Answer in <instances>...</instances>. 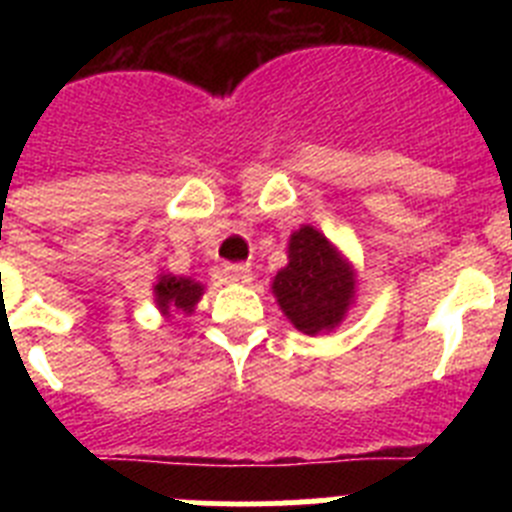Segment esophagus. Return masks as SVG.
I'll return each mask as SVG.
<instances>
[{
    "mask_svg": "<svg viewBox=\"0 0 512 512\" xmlns=\"http://www.w3.org/2000/svg\"><path fill=\"white\" fill-rule=\"evenodd\" d=\"M223 277L225 282L230 284H248L251 282V266L248 264H235V266H228V269H223Z\"/></svg>",
    "mask_w": 512,
    "mask_h": 512,
    "instance_id": "esophagus-1",
    "label": "esophagus"
}]
</instances>
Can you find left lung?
I'll return each mask as SVG.
<instances>
[{
	"label": "left lung",
	"mask_w": 512,
	"mask_h": 512,
	"mask_svg": "<svg viewBox=\"0 0 512 512\" xmlns=\"http://www.w3.org/2000/svg\"><path fill=\"white\" fill-rule=\"evenodd\" d=\"M287 259L271 292L289 323L305 336L341 325L356 297V271L346 256L320 230L302 225L289 238Z\"/></svg>",
	"instance_id": "left-lung-1"
}]
</instances>
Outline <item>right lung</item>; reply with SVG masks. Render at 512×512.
I'll use <instances>...</instances> for the list:
<instances>
[{"label": "right lung", "mask_w": 512, "mask_h": 512, "mask_svg": "<svg viewBox=\"0 0 512 512\" xmlns=\"http://www.w3.org/2000/svg\"><path fill=\"white\" fill-rule=\"evenodd\" d=\"M202 292L205 287L200 282H194L192 277H174V274H161L158 282L153 284L156 307L166 318H171L174 312H192L194 305L200 302Z\"/></svg>", "instance_id": "1"}]
</instances>
